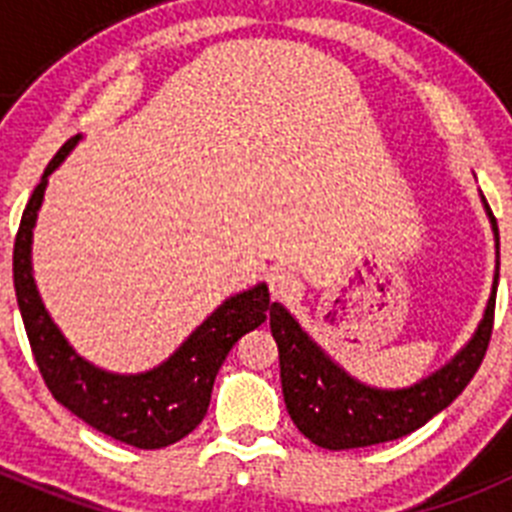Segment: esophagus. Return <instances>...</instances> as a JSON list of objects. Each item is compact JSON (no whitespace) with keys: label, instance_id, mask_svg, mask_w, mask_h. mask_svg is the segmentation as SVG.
I'll return each mask as SVG.
<instances>
[{"label":"esophagus","instance_id":"esophagus-1","mask_svg":"<svg viewBox=\"0 0 512 512\" xmlns=\"http://www.w3.org/2000/svg\"><path fill=\"white\" fill-rule=\"evenodd\" d=\"M269 292L274 300H295L300 295V279L289 271L277 269L269 274Z\"/></svg>","mask_w":512,"mask_h":512}]
</instances>
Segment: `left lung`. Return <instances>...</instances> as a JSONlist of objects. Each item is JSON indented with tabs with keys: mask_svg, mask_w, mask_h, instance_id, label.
Returning a JSON list of instances; mask_svg holds the SVG:
<instances>
[{
	"mask_svg": "<svg viewBox=\"0 0 512 512\" xmlns=\"http://www.w3.org/2000/svg\"><path fill=\"white\" fill-rule=\"evenodd\" d=\"M482 197V194H479ZM495 233V279L485 315L464 346L441 369L400 390H382L361 382L338 364L315 338L297 323L284 305L274 302L269 315L271 336L279 346V377L284 405L292 423L315 446L330 451L364 449L395 441L418 431L433 415L446 410L464 392L485 359L495 318L497 279H500V233L490 205L482 197Z\"/></svg>",
	"mask_w": 512,
	"mask_h": 512,
	"instance_id": "left-lung-1",
	"label": "left lung"
}]
</instances>
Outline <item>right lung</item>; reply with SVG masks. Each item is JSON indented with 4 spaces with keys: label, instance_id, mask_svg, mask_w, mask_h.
<instances>
[{
    "label": "right lung",
    "instance_id": "1",
    "mask_svg": "<svg viewBox=\"0 0 512 512\" xmlns=\"http://www.w3.org/2000/svg\"><path fill=\"white\" fill-rule=\"evenodd\" d=\"M79 140L81 135L71 138L53 156L22 212L12 256L17 305L40 374L63 408L115 441L130 443L135 449H164L182 441L202 423L225 356L238 338L264 323L266 312L271 315L274 310V302L269 300L266 282L228 297L184 338L169 359L148 372H107L76 354L69 338L53 323L51 312L45 310L35 284L33 230L48 176L66 161Z\"/></svg>",
    "mask_w": 512,
    "mask_h": 512
}]
</instances>
